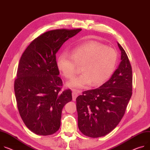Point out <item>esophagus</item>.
<instances>
[{"label":"esophagus","mask_w":150,"mask_h":150,"mask_svg":"<svg viewBox=\"0 0 150 150\" xmlns=\"http://www.w3.org/2000/svg\"><path fill=\"white\" fill-rule=\"evenodd\" d=\"M78 95V91L76 90H73V91H72V99H73V100L75 101L76 100V98H77Z\"/></svg>","instance_id":"34e87169"}]
</instances>
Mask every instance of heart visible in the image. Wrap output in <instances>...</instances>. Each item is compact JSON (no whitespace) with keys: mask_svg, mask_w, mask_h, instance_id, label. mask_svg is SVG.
Returning a JSON list of instances; mask_svg holds the SVG:
<instances>
[{"mask_svg":"<svg viewBox=\"0 0 150 150\" xmlns=\"http://www.w3.org/2000/svg\"><path fill=\"white\" fill-rule=\"evenodd\" d=\"M117 62L116 51L96 42L81 45L71 51V56L62 53L57 60V67L66 78H72L81 67L80 75L67 82L66 86L74 89L85 88L104 83L113 73Z\"/></svg>","mask_w":150,"mask_h":150,"instance_id":"obj_1","label":"heart"}]
</instances>
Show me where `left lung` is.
I'll return each instance as SVG.
<instances>
[{"label":"left lung","mask_w":150,"mask_h":150,"mask_svg":"<svg viewBox=\"0 0 150 150\" xmlns=\"http://www.w3.org/2000/svg\"><path fill=\"white\" fill-rule=\"evenodd\" d=\"M121 62L111 78L98 88L83 92L76 99L78 126L87 137L99 138L118 125L132 94V67L125 50Z\"/></svg>","instance_id":"8db88e82"}]
</instances>
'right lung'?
Returning a JSON list of instances; mask_svg holds the SVG:
<instances>
[{
  "label": "right lung",
  "instance_id": "obj_1",
  "mask_svg": "<svg viewBox=\"0 0 150 150\" xmlns=\"http://www.w3.org/2000/svg\"><path fill=\"white\" fill-rule=\"evenodd\" d=\"M81 30L57 29L35 39L20 60L14 91L20 115L36 134L47 136L60 128L63 108L72 99V91L60 92L56 54L67 40Z\"/></svg>",
  "mask_w": 150,
  "mask_h": 150
}]
</instances>
